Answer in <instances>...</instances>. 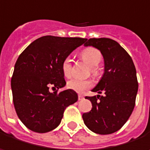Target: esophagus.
<instances>
[{
	"label": "esophagus",
	"mask_w": 150,
	"mask_h": 150,
	"mask_svg": "<svg viewBox=\"0 0 150 150\" xmlns=\"http://www.w3.org/2000/svg\"><path fill=\"white\" fill-rule=\"evenodd\" d=\"M82 99H84V96H83L82 95H78V100L81 101V100H82Z\"/></svg>",
	"instance_id": "34e87169"
}]
</instances>
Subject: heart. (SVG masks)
<instances>
[{
    "instance_id": "heart-1",
    "label": "heart",
    "mask_w": 150,
    "mask_h": 150,
    "mask_svg": "<svg viewBox=\"0 0 150 150\" xmlns=\"http://www.w3.org/2000/svg\"><path fill=\"white\" fill-rule=\"evenodd\" d=\"M80 55L81 58L90 66L91 73L95 75H98L99 73L98 64L103 60L102 53L95 47H88L82 50ZM61 68L63 75L65 77H69L72 72L71 59L69 57L64 58L63 61L62 62ZM92 86H93V82L90 80H81V79L73 78L67 82V88L77 93H82L88 88H91Z\"/></svg>"
}]
</instances>
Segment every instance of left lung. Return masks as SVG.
<instances>
[{"label":"left lung","instance_id":"1","mask_svg":"<svg viewBox=\"0 0 150 150\" xmlns=\"http://www.w3.org/2000/svg\"><path fill=\"white\" fill-rule=\"evenodd\" d=\"M85 46L98 48L104 58V74L92 90L103 96H86L92 109L82 115L85 125L99 135L118 131L129 120L138 90L136 70L130 55L118 42L108 38H90Z\"/></svg>","mask_w":150,"mask_h":150}]
</instances>
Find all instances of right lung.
<instances>
[{"instance_id": "add662e5", "label": "right lung", "mask_w": 150, "mask_h": 150, "mask_svg": "<svg viewBox=\"0 0 150 150\" xmlns=\"http://www.w3.org/2000/svg\"><path fill=\"white\" fill-rule=\"evenodd\" d=\"M87 39L46 35L19 55L11 78L16 114L30 130L46 133L61 122L67 107L78 100L76 92L58 91L66 84L62 62ZM55 91L51 92L50 88Z\"/></svg>"}]
</instances>
